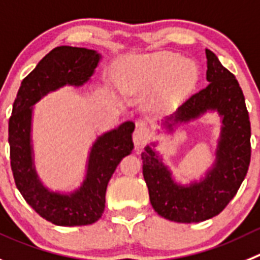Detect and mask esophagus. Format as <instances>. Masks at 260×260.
<instances>
[{
  "label": "esophagus",
  "instance_id": "esophagus-1",
  "mask_svg": "<svg viewBox=\"0 0 260 260\" xmlns=\"http://www.w3.org/2000/svg\"><path fill=\"white\" fill-rule=\"evenodd\" d=\"M149 138L150 133L145 127H137L135 132H133V142H135L136 147L145 146L147 141H149Z\"/></svg>",
  "mask_w": 260,
  "mask_h": 260
}]
</instances>
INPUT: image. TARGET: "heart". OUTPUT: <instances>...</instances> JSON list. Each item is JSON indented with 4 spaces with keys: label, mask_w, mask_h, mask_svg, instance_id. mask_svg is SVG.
I'll return each mask as SVG.
<instances>
[{
    "label": "heart",
    "mask_w": 260,
    "mask_h": 260,
    "mask_svg": "<svg viewBox=\"0 0 260 260\" xmlns=\"http://www.w3.org/2000/svg\"><path fill=\"white\" fill-rule=\"evenodd\" d=\"M116 81L124 89L135 93L145 92L164 82L157 103L168 105L195 87L199 68L191 60H182L176 53L159 52L120 60L115 68Z\"/></svg>",
    "instance_id": "heart-1"
}]
</instances>
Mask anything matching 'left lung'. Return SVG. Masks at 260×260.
<instances>
[{"label":"left lung","mask_w":260,"mask_h":260,"mask_svg":"<svg viewBox=\"0 0 260 260\" xmlns=\"http://www.w3.org/2000/svg\"><path fill=\"white\" fill-rule=\"evenodd\" d=\"M205 53L209 83L182 104L169 120L187 122L209 109L218 110L223 128L214 168L201 182L183 187L174 183L151 147L141 154L152 208L161 217L179 223L203 222L219 214L237 193L250 164L251 128L241 87L212 51Z\"/></svg>","instance_id":"8db88e82"}]
</instances>
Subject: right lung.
Masks as SVG:
<instances>
[{
	"instance_id": "add662e5",
	"label": "right lung",
	"mask_w": 260,
	"mask_h": 260,
	"mask_svg": "<svg viewBox=\"0 0 260 260\" xmlns=\"http://www.w3.org/2000/svg\"><path fill=\"white\" fill-rule=\"evenodd\" d=\"M99 61L100 55L94 50L70 46L53 48L23 79L9 119L10 164L16 187L26 203L53 224L86 225L100 219L109 181L120 160L133 149V122L123 123L97 138L83 186L72 195L50 192L36 176L30 149V106L64 84H83Z\"/></svg>"
}]
</instances>
